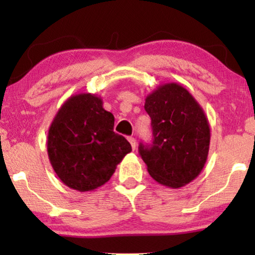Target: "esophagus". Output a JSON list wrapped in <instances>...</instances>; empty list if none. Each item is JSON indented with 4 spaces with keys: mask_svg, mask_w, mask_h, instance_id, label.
<instances>
[{
    "mask_svg": "<svg viewBox=\"0 0 255 255\" xmlns=\"http://www.w3.org/2000/svg\"><path fill=\"white\" fill-rule=\"evenodd\" d=\"M128 140L130 141V144H131V147H132V149H135V147H137V141H135V139L133 138V137H128Z\"/></svg>",
    "mask_w": 255,
    "mask_h": 255,
    "instance_id": "34e87169",
    "label": "esophagus"
}]
</instances>
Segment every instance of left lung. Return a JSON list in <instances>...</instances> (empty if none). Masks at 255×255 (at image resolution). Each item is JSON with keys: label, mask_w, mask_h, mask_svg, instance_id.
Masks as SVG:
<instances>
[{"label": "left lung", "mask_w": 255, "mask_h": 255, "mask_svg": "<svg viewBox=\"0 0 255 255\" xmlns=\"http://www.w3.org/2000/svg\"><path fill=\"white\" fill-rule=\"evenodd\" d=\"M153 141L139 145V154L156 182L181 188L196 179L207 162L210 125L194 96L179 83H165L147 95Z\"/></svg>", "instance_id": "1"}]
</instances>
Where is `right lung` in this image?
<instances>
[{"label": "right lung", "mask_w": 255, "mask_h": 255, "mask_svg": "<svg viewBox=\"0 0 255 255\" xmlns=\"http://www.w3.org/2000/svg\"><path fill=\"white\" fill-rule=\"evenodd\" d=\"M114 115L94 94H76L62 104L47 135L48 159L62 183L85 193L110 180L132 151L130 142L114 132Z\"/></svg>", "instance_id": "1"}]
</instances>
